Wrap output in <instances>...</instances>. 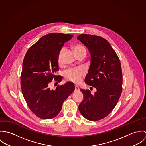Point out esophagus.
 <instances>
[{"instance_id": "34e87169", "label": "esophagus", "mask_w": 146, "mask_h": 146, "mask_svg": "<svg viewBox=\"0 0 146 146\" xmlns=\"http://www.w3.org/2000/svg\"><path fill=\"white\" fill-rule=\"evenodd\" d=\"M75 92L80 91V88L78 86H75Z\"/></svg>"}]
</instances>
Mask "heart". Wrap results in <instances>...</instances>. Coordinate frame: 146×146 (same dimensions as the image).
<instances>
[{
  "instance_id": "obj_1",
  "label": "heart",
  "mask_w": 146,
  "mask_h": 146,
  "mask_svg": "<svg viewBox=\"0 0 146 146\" xmlns=\"http://www.w3.org/2000/svg\"><path fill=\"white\" fill-rule=\"evenodd\" d=\"M73 50L76 55L78 54L84 53L86 54V50L84 47L80 44L75 45L73 46ZM60 61V57H59ZM85 74V72L83 68H76L69 69L64 72V76L66 79L69 82L74 83L78 84L80 83Z\"/></svg>"
}]
</instances>
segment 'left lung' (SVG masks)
<instances>
[{
	"instance_id": "8db88e82",
	"label": "left lung",
	"mask_w": 146,
	"mask_h": 146,
	"mask_svg": "<svg viewBox=\"0 0 146 146\" xmlns=\"http://www.w3.org/2000/svg\"><path fill=\"white\" fill-rule=\"evenodd\" d=\"M77 39L87 47L91 56L85 82L97 89L93 95L89 90H80L84 99L79 106V110L88 120L98 121L111 112L120 97L123 89L121 63L104 38L84 34Z\"/></svg>"
}]
</instances>
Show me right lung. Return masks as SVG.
<instances>
[{
	"mask_svg": "<svg viewBox=\"0 0 146 146\" xmlns=\"http://www.w3.org/2000/svg\"><path fill=\"white\" fill-rule=\"evenodd\" d=\"M73 37L71 34L50 33L44 35L27 51L23 61L21 89L30 110L38 117L50 119L61 111L64 100L74 91V84L68 82L50 88L53 79L61 82L58 57L64 42Z\"/></svg>",
	"mask_w": 146,
	"mask_h": 146,
	"instance_id": "1",
	"label": "right lung"
}]
</instances>
